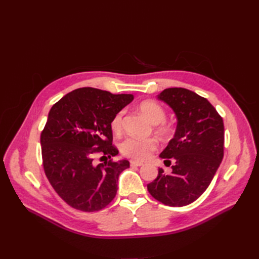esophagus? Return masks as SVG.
I'll use <instances>...</instances> for the list:
<instances>
[{"label":"esophagus","instance_id":"34e87169","mask_svg":"<svg viewBox=\"0 0 259 259\" xmlns=\"http://www.w3.org/2000/svg\"><path fill=\"white\" fill-rule=\"evenodd\" d=\"M142 165H143V162H138L134 160L131 161V166H142Z\"/></svg>","mask_w":259,"mask_h":259}]
</instances>
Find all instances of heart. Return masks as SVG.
Returning <instances> with one entry per match:
<instances>
[{
  "label": "heart",
  "mask_w": 259,
  "mask_h": 259,
  "mask_svg": "<svg viewBox=\"0 0 259 259\" xmlns=\"http://www.w3.org/2000/svg\"><path fill=\"white\" fill-rule=\"evenodd\" d=\"M139 110L152 124H155V131L162 137H167L170 135L171 127L165 122V110L156 101L145 100L139 105ZM123 123V111L117 112L111 120V130L114 133H119L122 130ZM158 144L153 138H138V137H127L125 138L120 145L121 153L133 160L143 161L147 159L151 152H153Z\"/></svg>",
  "instance_id": "obj_1"
}]
</instances>
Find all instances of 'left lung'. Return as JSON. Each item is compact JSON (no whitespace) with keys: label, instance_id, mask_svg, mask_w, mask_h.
Listing matches in <instances>:
<instances>
[{"label":"left lung","instance_id":"1","mask_svg":"<svg viewBox=\"0 0 259 259\" xmlns=\"http://www.w3.org/2000/svg\"><path fill=\"white\" fill-rule=\"evenodd\" d=\"M158 98L176 114L174 137L161 152L165 165L174 161L169 174H159L148 184L152 197L168 206L190 204L204 192L224 158L223 117L209 101L183 88L164 90Z\"/></svg>","mask_w":259,"mask_h":259}]
</instances>
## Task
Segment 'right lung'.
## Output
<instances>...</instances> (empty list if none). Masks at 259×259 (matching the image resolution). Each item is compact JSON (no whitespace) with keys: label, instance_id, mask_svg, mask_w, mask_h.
I'll use <instances>...</instances> for the list:
<instances>
[{"label":"right lung","instance_id":"obj_1","mask_svg":"<svg viewBox=\"0 0 259 259\" xmlns=\"http://www.w3.org/2000/svg\"><path fill=\"white\" fill-rule=\"evenodd\" d=\"M133 99L132 94L82 88L52 107L41 133L43 167L54 190L71 207L97 211L114 199L130 162L111 160L119 153L112 145L111 120ZM97 153L109 160L95 164Z\"/></svg>","mask_w":259,"mask_h":259}]
</instances>
